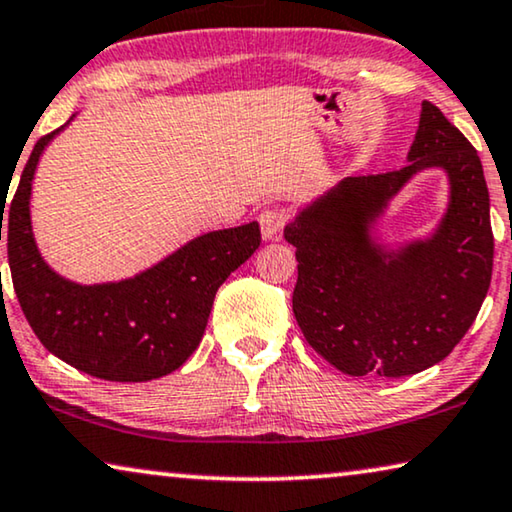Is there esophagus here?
<instances>
[{
	"label": "esophagus",
	"instance_id": "1",
	"mask_svg": "<svg viewBox=\"0 0 512 512\" xmlns=\"http://www.w3.org/2000/svg\"><path fill=\"white\" fill-rule=\"evenodd\" d=\"M287 215L283 208H269L259 215V225H262V236L264 241H280L283 239V229L287 225Z\"/></svg>",
	"mask_w": 512,
	"mask_h": 512
}]
</instances>
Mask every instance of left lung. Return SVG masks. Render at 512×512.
Instances as JSON below:
<instances>
[{
  "label": "left lung",
  "instance_id": "obj_1",
  "mask_svg": "<svg viewBox=\"0 0 512 512\" xmlns=\"http://www.w3.org/2000/svg\"><path fill=\"white\" fill-rule=\"evenodd\" d=\"M441 166L451 204L424 242L385 251L368 229L417 170ZM297 248L292 311L311 348L348 376L401 378L434 366L473 325L494 262L480 157L438 106L422 102L408 164L350 176L285 227Z\"/></svg>",
  "mask_w": 512,
  "mask_h": 512
}]
</instances>
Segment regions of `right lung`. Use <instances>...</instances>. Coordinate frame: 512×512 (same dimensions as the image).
I'll return each instance as SVG.
<instances>
[{
    "label": "right lung",
    "mask_w": 512,
    "mask_h": 512,
    "mask_svg": "<svg viewBox=\"0 0 512 512\" xmlns=\"http://www.w3.org/2000/svg\"><path fill=\"white\" fill-rule=\"evenodd\" d=\"M60 129L37 141L6 213V248L20 308L43 348L78 371L115 383L167 376L197 350L218 287L259 248V225L197 236L153 269L120 283H71L43 262L30 220L34 171Z\"/></svg>",
    "instance_id": "1"
}]
</instances>
